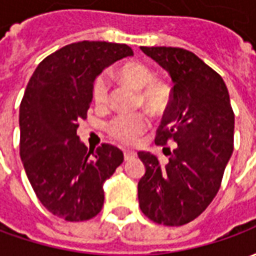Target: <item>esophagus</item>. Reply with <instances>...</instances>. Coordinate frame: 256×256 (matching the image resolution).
Returning <instances> with one entry per match:
<instances>
[{
    "instance_id": "obj_1",
    "label": "esophagus",
    "mask_w": 256,
    "mask_h": 256,
    "mask_svg": "<svg viewBox=\"0 0 256 256\" xmlns=\"http://www.w3.org/2000/svg\"><path fill=\"white\" fill-rule=\"evenodd\" d=\"M123 155H124V160H128V159L134 158V156H136V154H134V152H132V150H123Z\"/></svg>"
}]
</instances>
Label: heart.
Segmentation results:
<instances>
[{
  "mask_svg": "<svg viewBox=\"0 0 256 256\" xmlns=\"http://www.w3.org/2000/svg\"><path fill=\"white\" fill-rule=\"evenodd\" d=\"M123 80L142 89L141 100L154 114H160L166 110L172 100V90L167 84L156 82L155 74L146 64L141 62H128L119 70ZM111 82L106 74H100L92 84V97L97 106H106L110 101ZM150 126L145 114H123L118 115L106 124V132L112 138L123 145H133L141 134Z\"/></svg>",
  "mask_w": 256,
  "mask_h": 256,
  "instance_id": "b5f03b06",
  "label": "heart"
}]
</instances>
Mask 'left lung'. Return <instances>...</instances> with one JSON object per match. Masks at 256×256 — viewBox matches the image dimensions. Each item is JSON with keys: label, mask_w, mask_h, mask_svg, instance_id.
<instances>
[{"label": "left lung", "mask_w": 256, "mask_h": 256, "mask_svg": "<svg viewBox=\"0 0 256 256\" xmlns=\"http://www.w3.org/2000/svg\"><path fill=\"white\" fill-rule=\"evenodd\" d=\"M168 71L174 86L155 144L168 162L138 152L146 172L138 182L140 208L159 225L181 226L207 208L218 193L233 152L234 114L220 75L182 48L141 46Z\"/></svg>", "instance_id": "1"}]
</instances>
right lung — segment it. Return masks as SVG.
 Listing matches in <instances>:
<instances>
[{
    "mask_svg": "<svg viewBox=\"0 0 256 256\" xmlns=\"http://www.w3.org/2000/svg\"><path fill=\"white\" fill-rule=\"evenodd\" d=\"M126 44L80 41L38 64L20 102V158L42 206L70 222L94 218L102 208V184L123 162L111 144L84 146L76 136L88 115L96 76L132 56Z\"/></svg>",
    "mask_w": 256,
    "mask_h": 256,
    "instance_id": "1",
    "label": "right lung"
}]
</instances>
